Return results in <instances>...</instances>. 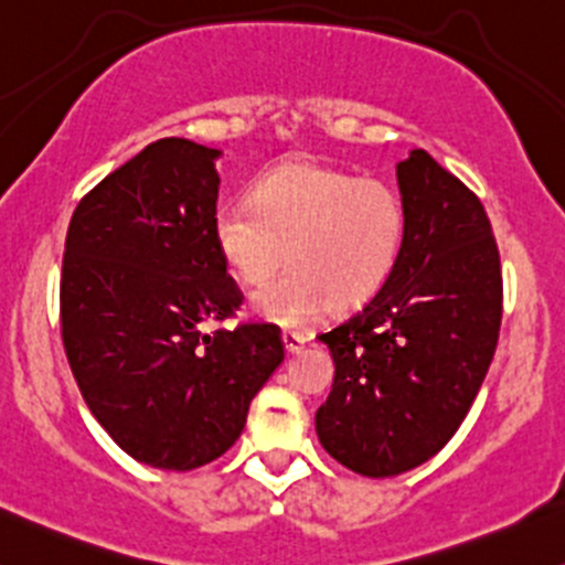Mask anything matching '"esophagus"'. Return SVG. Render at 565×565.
I'll list each match as a JSON object with an SVG mask.
<instances>
[{
    "instance_id": "esophagus-1",
    "label": "esophagus",
    "mask_w": 565,
    "mask_h": 565,
    "mask_svg": "<svg viewBox=\"0 0 565 565\" xmlns=\"http://www.w3.org/2000/svg\"><path fill=\"white\" fill-rule=\"evenodd\" d=\"M307 341H309V335H303L299 331H282V344H285V350H288L290 354L301 352Z\"/></svg>"
}]
</instances>
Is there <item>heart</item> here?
<instances>
[{"mask_svg":"<svg viewBox=\"0 0 565 565\" xmlns=\"http://www.w3.org/2000/svg\"><path fill=\"white\" fill-rule=\"evenodd\" d=\"M408 234V211L392 183L360 179L315 160H288L253 183L250 200L215 211L213 237L234 280L264 290L256 312L303 328L333 303L352 309L384 288Z\"/></svg>","mask_w":565,"mask_h":565,"instance_id":"obj_1","label":"heart"}]
</instances>
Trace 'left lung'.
<instances>
[{
    "instance_id": "obj_1",
    "label": "left lung",
    "mask_w": 565,
    "mask_h": 565,
    "mask_svg": "<svg viewBox=\"0 0 565 565\" xmlns=\"http://www.w3.org/2000/svg\"><path fill=\"white\" fill-rule=\"evenodd\" d=\"M408 234L363 309L320 333L335 363L322 448L365 478L414 470L451 440L502 326V264L483 202L424 149L397 164Z\"/></svg>"
}]
</instances>
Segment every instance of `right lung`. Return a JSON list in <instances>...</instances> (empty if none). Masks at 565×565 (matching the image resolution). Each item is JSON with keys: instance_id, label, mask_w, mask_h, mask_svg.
Returning a JSON list of instances; mask_svg holds the SVG:
<instances>
[{"instance_id": "right-lung-1", "label": "right lung", "mask_w": 565, "mask_h": 565, "mask_svg": "<svg viewBox=\"0 0 565 565\" xmlns=\"http://www.w3.org/2000/svg\"><path fill=\"white\" fill-rule=\"evenodd\" d=\"M207 149L160 138L79 200L61 271V335L82 397L125 454L186 472L234 446L282 363L280 328L234 317L243 290L213 237Z\"/></svg>"}]
</instances>
